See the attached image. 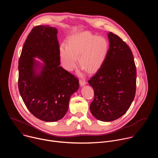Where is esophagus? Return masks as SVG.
<instances>
[{"instance_id": "obj_1", "label": "esophagus", "mask_w": 158, "mask_h": 158, "mask_svg": "<svg viewBox=\"0 0 158 158\" xmlns=\"http://www.w3.org/2000/svg\"><path fill=\"white\" fill-rule=\"evenodd\" d=\"M79 84H80L81 86H83L86 84V82L83 79H80L79 80Z\"/></svg>"}]
</instances>
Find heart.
<instances>
[{
  "label": "heart",
  "instance_id": "1",
  "mask_svg": "<svg viewBox=\"0 0 158 158\" xmlns=\"http://www.w3.org/2000/svg\"><path fill=\"white\" fill-rule=\"evenodd\" d=\"M109 48L107 39L84 32L70 36L67 46L61 44L59 54L64 68L73 71L76 65V57L80 66L87 72H96L104 63Z\"/></svg>",
  "mask_w": 158,
  "mask_h": 158
}]
</instances>
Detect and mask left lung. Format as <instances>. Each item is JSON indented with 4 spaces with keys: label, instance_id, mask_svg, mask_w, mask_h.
Masks as SVG:
<instances>
[{
    "label": "left lung",
    "instance_id": "8db88e82",
    "mask_svg": "<svg viewBox=\"0 0 158 158\" xmlns=\"http://www.w3.org/2000/svg\"><path fill=\"white\" fill-rule=\"evenodd\" d=\"M107 57L88 81L94 91L90 104L92 114L109 122L124 115L132 102L136 89V67L132 51L118 35L109 32Z\"/></svg>",
    "mask_w": 158,
    "mask_h": 158
}]
</instances>
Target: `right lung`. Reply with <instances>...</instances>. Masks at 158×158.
<instances>
[{
	"instance_id": "obj_1",
	"label": "right lung",
	"mask_w": 158,
	"mask_h": 158,
	"mask_svg": "<svg viewBox=\"0 0 158 158\" xmlns=\"http://www.w3.org/2000/svg\"><path fill=\"white\" fill-rule=\"evenodd\" d=\"M57 30L49 26L34 27L29 34L19 60L18 87L28 110L46 122L62 119L68 110L71 95L79 85L78 79L60 65ZM44 63L39 73L35 67Z\"/></svg>"
}]
</instances>
